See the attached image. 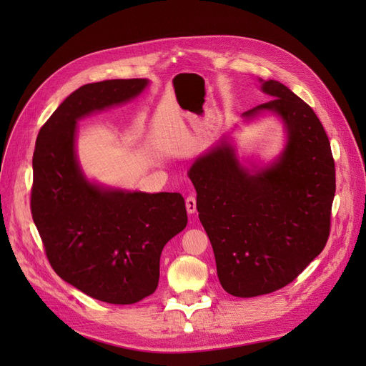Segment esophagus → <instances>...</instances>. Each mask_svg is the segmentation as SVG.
<instances>
[{
	"instance_id": "obj_1",
	"label": "esophagus",
	"mask_w": 366,
	"mask_h": 366,
	"mask_svg": "<svg viewBox=\"0 0 366 366\" xmlns=\"http://www.w3.org/2000/svg\"><path fill=\"white\" fill-rule=\"evenodd\" d=\"M186 210L189 214L197 212V198H195V195H187L186 197Z\"/></svg>"
}]
</instances>
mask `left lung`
Instances as JSON below:
<instances>
[{"label": "left lung", "instance_id": "left-lung-1", "mask_svg": "<svg viewBox=\"0 0 366 366\" xmlns=\"http://www.w3.org/2000/svg\"><path fill=\"white\" fill-rule=\"evenodd\" d=\"M261 90L272 101L242 116L282 119L287 145L278 160L252 174L223 140L187 172L219 284L238 297L282 289L324 250L336 192L330 140L312 107L278 81H261Z\"/></svg>", "mask_w": 366, "mask_h": 366}]
</instances>
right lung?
<instances>
[{"label":"right lung","instance_id":"add662e5","mask_svg":"<svg viewBox=\"0 0 366 366\" xmlns=\"http://www.w3.org/2000/svg\"><path fill=\"white\" fill-rule=\"evenodd\" d=\"M147 79L77 88L39 129L30 209L47 259L77 290L108 304H136L156 292L160 254L187 224L179 192H127L88 182L76 159V122L139 96Z\"/></svg>","mask_w":366,"mask_h":366}]
</instances>
